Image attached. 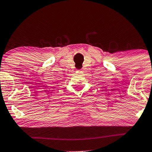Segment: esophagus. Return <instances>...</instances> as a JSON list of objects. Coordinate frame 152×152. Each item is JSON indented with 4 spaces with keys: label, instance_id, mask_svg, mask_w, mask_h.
Listing matches in <instances>:
<instances>
[{
    "label": "esophagus",
    "instance_id": "obj_1",
    "mask_svg": "<svg viewBox=\"0 0 152 152\" xmlns=\"http://www.w3.org/2000/svg\"><path fill=\"white\" fill-rule=\"evenodd\" d=\"M79 71H80V70H79Z\"/></svg>",
    "mask_w": 152,
    "mask_h": 152
}]
</instances>
